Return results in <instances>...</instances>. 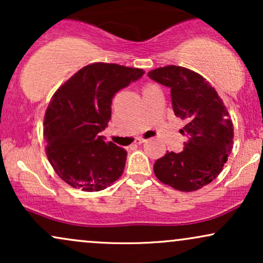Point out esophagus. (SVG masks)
<instances>
[{"mask_svg": "<svg viewBox=\"0 0 263 263\" xmlns=\"http://www.w3.org/2000/svg\"><path fill=\"white\" fill-rule=\"evenodd\" d=\"M146 141H147V140H144V138L140 137V138H136L135 143H136V144H142V143H144V142H146Z\"/></svg>", "mask_w": 263, "mask_h": 263, "instance_id": "1", "label": "esophagus"}]
</instances>
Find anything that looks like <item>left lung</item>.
Segmentation results:
<instances>
[{
  "label": "left lung",
  "instance_id": "obj_1",
  "mask_svg": "<svg viewBox=\"0 0 263 263\" xmlns=\"http://www.w3.org/2000/svg\"><path fill=\"white\" fill-rule=\"evenodd\" d=\"M148 77L170 87L174 115L186 125L188 136L182 152L165 153L153 170L162 183L180 192L203 188L219 176L232 149L234 128L224 102L200 74L168 65L155 69Z\"/></svg>",
  "mask_w": 263,
  "mask_h": 263
}]
</instances>
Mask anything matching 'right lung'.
Masks as SVG:
<instances>
[{
	"instance_id": "1",
	"label": "right lung",
	"mask_w": 263,
	"mask_h": 263,
	"mask_svg": "<svg viewBox=\"0 0 263 263\" xmlns=\"http://www.w3.org/2000/svg\"><path fill=\"white\" fill-rule=\"evenodd\" d=\"M144 71L108 63L80 69L57 90L44 116L45 153L55 173L75 189L99 192L122 176L127 151L100 136L112 98Z\"/></svg>"
}]
</instances>
